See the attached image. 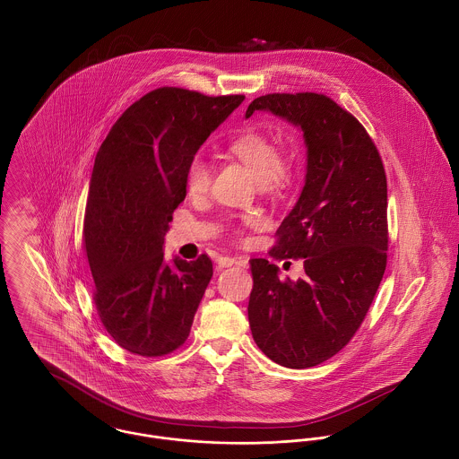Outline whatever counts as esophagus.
Masks as SVG:
<instances>
[{"mask_svg":"<svg viewBox=\"0 0 459 459\" xmlns=\"http://www.w3.org/2000/svg\"><path fill=\"white\" fill-rule=\"evenodd\" d=\"M235 264L246 266V262L237 260V258H230V256H221V258L217 260V266H219V268H228V266H235Z\"/></svg>","mask_w":459,"mask_h":459,"instance_id":"34e87169","label":"esophagus"}]
</instances>
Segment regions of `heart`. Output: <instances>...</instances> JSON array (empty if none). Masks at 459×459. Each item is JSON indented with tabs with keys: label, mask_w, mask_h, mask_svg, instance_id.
I'll use <instances>...</instances> for the list:
<instances>
[{
	"label": "heart",
	"mask_w": 459,
	"mask_h": 459,
	"mask_svg": "<svg viewBox=\"0 0 459 459\" xmlns=\"http://www.w3.org/2000/svg\"><path fill=\"white\" fill-rule=\"evenodd\" d=\"M231 153L253 173V177L266 186H277L288 173L286 160L279 155L273 141L262 132H246L237 137L231 146ZM210 186V169L203 159H193L187 175L186 187L191 196H203ZM262 221L256 215L244 217L246 226H258Z\"/></svg>",
	"instance_id": "b5f03b06"
}]
</instances>
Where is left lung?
Listing matches in <instances>:
<instances>
[{
	"label": "left lung",
	"mask_w": 459,
	"mask_h": 459,
	"mask_svg": "<svg viewBox=\"0 0 459 459\" xmlns=\"http://www.w3.org/2000/svg\"><path fill=\"white\" fill-rule=\"evenodd\" d=\"M272 113L304 132L302 193L277 230L270 255L304 258L302 279L281 281L251 260L249 325L263 353L291 369L333 357L353 337L387 264V178L380 153L355 117L318 93H270L246 118Z\"/></svg>",
	"instance_id": "8db88e82"
}]
</instances>
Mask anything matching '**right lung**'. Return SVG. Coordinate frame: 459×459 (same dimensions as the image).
Listing matches in <instances>:
<instances>
[{
    "label": "right lung",
    "mask_w": 459,
    "mask_h": 459,
    "mask_svg": "<svg viewBox=\"0 0 459 459\" xmlns=\"http://www.w3.org/2000/svg\"><path fill=\"white\" fill-rule=\"evenodd\" d=\"M244 99L157 88L117 120L97 152L84 215L93 300L108 333L131 353L166 355L191 332L213 266L206 255L166 263L164 237L199 146Z\"/></svg>",
    "instance_id": "right-lung-1"
}]
</instances>
